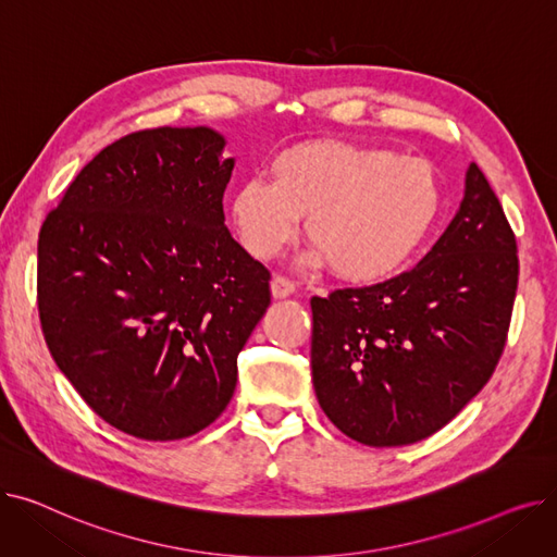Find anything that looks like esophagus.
<instances>
[{
  "label": "esophagus",
  "mask_w": 557,
  "mask_h": 557,
  "mask_svg": "<svg viewBox=\"0 0 557 557\" xmlns=\"http://www.w3.org/2000/svg\"><path fill=\"white\" fill-rule=\"evenodd\" d=\"M271 290H273L275 298H288V296L296 294V282L284 277V275H275L271 280Z\"/></svg>",
  "instance_id": "esophagus-1"
}]
</instances>
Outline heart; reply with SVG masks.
<instances>
[{
	"label": "heart",
	"mask_w": 557,
	"mask_h": 557,
	"mask_svg": "<svg viewBox=\"0 0 557 557\" xmlns=\"http://www.w3.org/2000/svg\"><path fill=\"white\" fill-rule=\"evenodd\" d=\"M443 205L433 164L370 146L309 141L271 162V183L237 187L230 212L239 239L257 259L296 239L300 216L318 259L347 282L393 275L411 257Z\"/></svg>",
	"instance_id": "heart-1"
}]
</instances>
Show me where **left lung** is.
<instances>
[{
  "instance_id": "left-lung-1",
  "label": "left lung",
  "mask_w": 557,
  "mask_h": 557,
  "mask_svg": "<svg viewBox=\"0 0 557 557\" xmlns=\"http://www.w3.org/2000/svg\"><path fill=\"white\" fill-rule=\"evenodd\" d=\"M517 277L515 232L472 162L458 214L418 267L311 298L320 408L370 447L441 431L504 355Z\"/></svg>"
}]
</instances>
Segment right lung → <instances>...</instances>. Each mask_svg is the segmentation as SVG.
Masks as SVG:
<instances>
[{"mask_svg":"<svg viewBox=\"0 0 557 557\" xmlns=\"http://www.w3.org/2000/svg\"><path fill=\"white\" fill-rule=\"evenodd\" d=\"M223 146L205 126L124 135L40 227L49 352L101 420L141 441H181L225 411L271 305V271L225 225Z\"/></svg>","mask_w":557,"mask_h":557,"instance_id":"add662e5","label":"right lung"}]
</instances>
